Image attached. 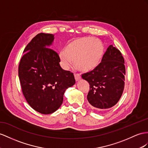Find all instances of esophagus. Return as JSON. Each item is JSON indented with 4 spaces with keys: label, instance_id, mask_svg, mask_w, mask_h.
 Returning a JSON list of instances; mask_svg holds the SVG:
<instances>
[{
    "label": "esophagus",
    "instance_id": "esophagus-1",
    "mask_svg": "<svg viewBox=\"0 0 148 148\" xmlns=\"http://www.w3.org/2000/svg\"><path fill=\"white\" fill-rule=\"evenodd\" d=\"M74 77H75V81H79L81 79V77L80 76V75L78 74H74Z\"/></svg>",
    "mask_w": 148,
    "mask_h": 148
}]
</instances>
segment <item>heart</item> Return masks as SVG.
<instances>
[{
	"instance_id": "heart-1",
	"label": "heart",
	"mask_w": 148,
	"mask_h": 148,
	"mask_svg": "<svg viewBox=\"0 0 148 148\" xmlns=\"http://www.w3.org/2000/svg\"><path fill=\"white\" fill-rule=\"evenodd\" d=\"M103 52V45L99 40L82 37L67 43L64 52H59V58L64 69H68L72 62H74L78 70L88 72L99 65Z\"/></svg>"
}]
</instances>
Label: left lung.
Masks as SVG:
<instances>
[{
  "label": "left lung",
  "instance_id": "obj_1",
  "mask_svg": "<svg viewBox=\"0 0 148 148\" xmlns=\"http://www.w3.org/2000/svg\"><path fill=\"white\" fill-rule=\"evenodd\" d=\"M126 69L121 52L109 45L95 69L82 75L89 83L88 100L98 111H104L117 104L124 88Z\"/></svg>",
  "mask_w": 148,
  "mask_h": 148
}]
</instances>
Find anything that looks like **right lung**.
Here are the masks:
<instances>
[{
    "label": "right lung",
    "mask_w": 148,
    "mask_h": 148,
    "mask_svg": "<svg viewBox=\"0 0 148 148\" xmlns=\"http://www.w3.org/2000/svg\"><path fill=\"white\" fill-rule=\"evenodd\" d=\"M54 36L38 34L24 49L18 66V77L26 101L43 114L58 110L64 92L75 82L73 74L60 67L58 53L49 48Z\"/></svg>",
    "instance_id": "obj_1"
}]
</instances>
